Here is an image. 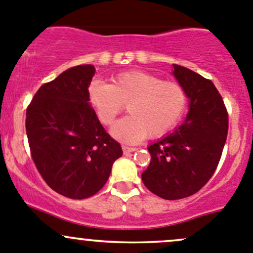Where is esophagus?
<instances>
[{
	"label": "esophagus",
	"mask_w": 253,
	"mask_h": 253,
	"mask_svg": "<svg viewBox=\"0 0 253 253\" xmlns=\"http://www.w3.org/2000/svg\"><path fill=\"white\" fill-rule=\"evenodd\" d=\"M122 149H123V152L124 154H129V152H134L135 150H136V147H129V146H126V145H123L122 146Z\"/></svg>",
	"instance_id": "1"
}]
</instances>
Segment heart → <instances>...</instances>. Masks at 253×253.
<instances>
[{
  "label": "heart",
  "mask_w": 253,
  "mask_h": 253,
  "mask_svg": "<svg viewBox=\"0 0 253 253\" xmlns=\"http://www.w3.org/2000/svg\"><path fill=\"white\" fill-rule=\"evenodd\" d=\"M88 98L104 126H112L126 106L130 116L112 127V135L126 144L171 131L188 103L181 84L162 81L156 75L136 70L116 75L111 84L93 80L88 86Z\"/></svg>",
  "instance_id": "heart-1"
}]
</instances>
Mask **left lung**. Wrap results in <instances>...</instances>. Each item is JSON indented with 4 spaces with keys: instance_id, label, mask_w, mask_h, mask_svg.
Here are the masks:
<instances>
[{
    "instance_id": "left-lung-1",
    "label": "left lung",
    "mask_w": 253,
    "mask_h": 253,
    "mask_svg": "<svg viewBox=\"0 0 253 253\" xmlns=\"http://www.w3.org/2000/svg\"><path fill=\"white\" fill-rule=\"evenodd\" d=\"M173 69L189 98L188 114L182 126L147 147L151 161L141 174L145 187L167 201L192 196L211 178L229 129L224 101L211 80L179 65Z\"/></svg>"
}]
</instances>
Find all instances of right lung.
I'll use <instances>...</instances> for the list:
<instances>
[{
    "instance_id": "1",
    "label": "right lung",
    "mask_w": 253,
    "mask_h": 253,
    "mask_svg": "<svg viewBox=\"0 0 253 253\" xmlns=\"http://www.w3.org/2000/svg\"><path fill=\"white\" fill-rule=\"evenodd\" d=\"M94 72L93 65L66 70L42 84L27 108V136L37 169L50 188L71 199L94 196L123 155L89 104Z\"/></svg>"
}]
</instances>
